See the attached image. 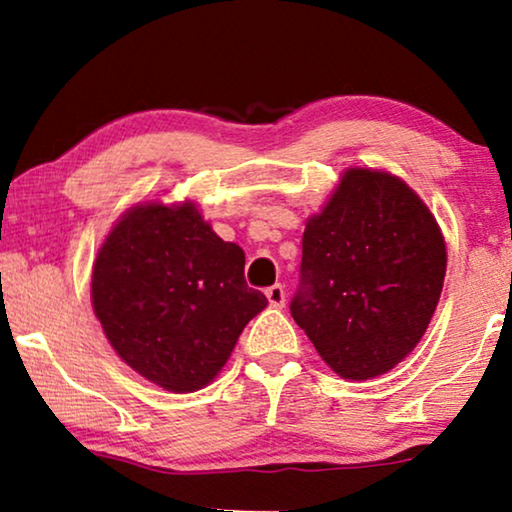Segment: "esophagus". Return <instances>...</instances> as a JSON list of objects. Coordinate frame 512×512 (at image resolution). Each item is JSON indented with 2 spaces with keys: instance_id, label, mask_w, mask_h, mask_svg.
Returning <instances> with one entry per match:
<instances>
[{
  "instance_id": "obj_1",
  "label": "esophagus",
  "mask_w": 512,
  "mask_h": 512,
  "mask_svg": "<svg viewBox=\"0 0 512 512\" xmlns=\"http://www.w3.org/2000/svg\"><path fill=\"white\" fill-rule=\"evenodd\" d=\"M265 298H268V303L272 307H284L286 303V293H284V286L282 284H275L270 286L268 291H265Z\"/></svg>"
}]
</instances>
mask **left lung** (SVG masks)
<instances>
[{
	"instance_id": "left-lung-1",
	"label": "left lung",
	"mask_w": 512,
	"mask_h": 512,
	"mask_svg": "<svg viewBox=\"0 0 512 512\" xmlns=\"http://www.w3.org/2000/svg\"><path fill=\"white\" fill-rule=\"evenodd\" d=\"M445 237L396 174L347 167L305 221L291 317L345 380L389 373L419 345L440 300Z\"/></svg>"
}]
</instances>
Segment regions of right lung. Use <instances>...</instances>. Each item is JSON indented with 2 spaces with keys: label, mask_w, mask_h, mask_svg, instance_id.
Listing matches in <instances>:
<instances>
[{
  "label": "right lung",
  "mask_w": 512,
  "mask_h": 512,
  "mask_svg": "<svg viewBox=\"0 0 512 512\" xmlns=\"http://www.w3.org/2000/svg\"><path fill=\"white\" fill-rule=\"evenodd\" d=\"M90 300L125 366L172 394L207 387L268 300L244 282V251L193 200H142L97 249Z\"/></svg>",
  "instance_id": "add662e5"
}]
</instances>
